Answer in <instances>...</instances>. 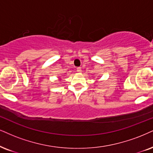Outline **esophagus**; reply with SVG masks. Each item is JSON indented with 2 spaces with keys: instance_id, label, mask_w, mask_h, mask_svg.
Here are the masks:
<instances>
[{
  "instance_id": "1",
  "label": "esophagus",
  "mask_w": 153,
  "mask_h": 153,
  "mask_svg": "<svg viewBox=\"0 0 153 153\" xmlns=\"http://www.w3.org/2000/svg\"><path fill=\"white\" fill-rule=\"evenodd\" d=\"M76 71H78V72H81V71H82V68H81V67H77L76 68Z\"/></svg>"
}]
</instances>
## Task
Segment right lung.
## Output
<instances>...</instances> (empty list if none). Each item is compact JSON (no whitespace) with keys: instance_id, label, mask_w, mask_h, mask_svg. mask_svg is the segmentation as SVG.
I'll use <instances>...</instances> for the list:
<instances>
[{"instance_id":"right-lung-1","label":"right lung","mask_w":153,"mask_h":153,"mask_svg":"<svg viewBox=\"0 0 153 153\" xmlns=\"http://www.w3.org/2000/svg\"><path fill=\"white\" fill-rule=\"evenodd\" d=\"M59 80H61V79H60V78H59Z\"/></svg>"}]
</instances>
